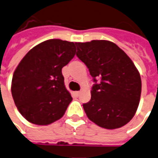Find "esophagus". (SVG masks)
<instances>
[{"label":"esophagus","mask_w":158,"mask_h":158,"mask_svg":"<svg viewBox=\"0 0 158 158\" xmlns=\"http://www.w3.org/2000/svg\"><path fill=\"white\" fill-rule=\"evenodd\" d=\"M80 93H81V92H74V94L76 95V97H78V96L80 95Z\"/></svg>","instance_id":"obj_1"}]
</instances>
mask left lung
Masks as SVG:
<instances>
[{"label": "left lung", "instance_id": "8db88e82", "mask_svg": "<svg viewBox=\"0 0 158 158\" xmlns=\"http://www.w3.org/2000/svg\"><path fill=\"white\" fill-rule=\"evenodd\" d=\"M77 56L93 77L92 97L83 108L101 127L116 129L129 123L139 105L142 81L130 57L115 43L105 40L77 42ZM97 78L101 81L97 83Z\"/></svg>", "mask_w": 158, "mask_h": 158}]
</instances>
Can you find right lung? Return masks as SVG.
<instances>
[{
  "mask_svg": "<svg viewBox=\"0 0 158 158\" xmlns=\"http://www.w3.org/2000/svg\"><path fill=\"white\" fill-rule=\"evenodd\" d=\"M76 53V43L47 40L27 52L14 72L13 100L23 117L48 125L63 117L72 97L64 84L62 67Z\"/></svg>",
  "mask_w": 158,
  "mask_h": 158,
  "instance_id": "obj_1",
  "label": "right lung"
}]
</instances>
